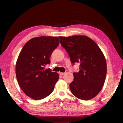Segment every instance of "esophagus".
I'll return each mask as SVG.
<instances>
[{
  "instance_id": "34e87169",
  "label": "esophagus",
  "mask_w": 123,
  "mask_h": 123,
  "mask_svg": "<svg viewBox=\"0 0 123 123\" xmlns=\"http://www.w3.org/2000/svg\"><path fill=\"white\" fill-rule=\"evenodd\" d=\"M66 73H63V72H60V74L61 75H63L65 74Z\"/></svg>"
}]
</instances>
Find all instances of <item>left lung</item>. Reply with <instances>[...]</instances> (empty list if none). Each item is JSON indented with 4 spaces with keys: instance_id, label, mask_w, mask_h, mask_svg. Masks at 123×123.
<instances>
[{
    "instance_id": "obj_1",
    "label": "left lung",
    "mask_w": 123,
    "mask_h": 123,
    "mask_svg": "<svg viewBox=\"0 0 123 123\" xmlns=\"http://www.w3.org/2000/svg\"><path fill=\"white\" fill-rule=\"evenodd\" d=\"M59 38L72 63H80V70L73 73L74 80L69 85L72 94L84 100L93 98L101 90L106 76V62L103 52L94 41L86 36Z\"/></svg>"
}]
</instances>
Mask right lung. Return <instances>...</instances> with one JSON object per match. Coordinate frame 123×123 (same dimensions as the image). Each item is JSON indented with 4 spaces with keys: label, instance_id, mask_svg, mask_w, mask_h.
I'll return each instance as SVG.
<instances>
[{
    "label": "right lung",
    "instance_id": "add662e5",
    "mask_svg": "<svg viewBox=\"0 0 123 123\" xmlns=\"http://www.w3.org/2000/svg\"><path fill=\"white\" fill-rule=\"evenodd\" d=\"M59 42L56 37L41 36L30 39L23 47L16 62V78L31 98L39 100L53 92L59 74L44 67L50 63V57Z\"/></svg>",
    "mask_w": 123,
    "mask_h": 123
}]
</instances>
